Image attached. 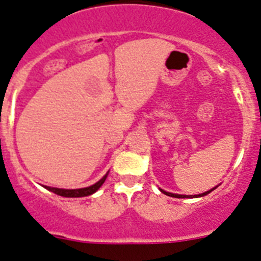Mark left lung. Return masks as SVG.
Segmentation results:
<instances>
[{
    "mask_svg": "<svg viewBox=\"0 0 261 261\" xmlns=\"http://www.w3.org/2000/svg\"><path fill=\"white\" fill-rule=\"evenodd\" d=\"M215 188H217V187H215ZM215 188H213V189L207 190V192H205V193L194 194V196H185V194H174V193H169V192H165V190H163V189H160V190H162V192H163V193H164V194H167V196L174 197V198H197V197H203V196H206V194L212 193V192L215 189Z\"/></svg>",
    "mask_w": 261,
    "mask_h": 261,
    "instance_id": "left-lung-1",
    "label": "left lung"
}]
</instances>
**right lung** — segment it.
Masks as SVG:
<instances>
[{"instance_id": "1", "label": "right lung", "mask_w": 261, "mask_h": 261, "mask_svg": "<svg viewBox=\"0 0 261 261\" xmlns=\"http://www.w3.org/2000/svg\"><path fill=\"white\" fill-rule=\"evenodd\" d=\"M108 173L103 176L102 178L99 181H97L96 184L90 185V187H87V188H80V189H60V188H51V187H43L46 188L47 190H49V192H52V193L58 194V196H62V197H69V198H77V197H87V196H90V194L96 193L97 190L99 189V188L102 187V184L105 182L106 177H108Z\"/></svg>"}]
</instances>
